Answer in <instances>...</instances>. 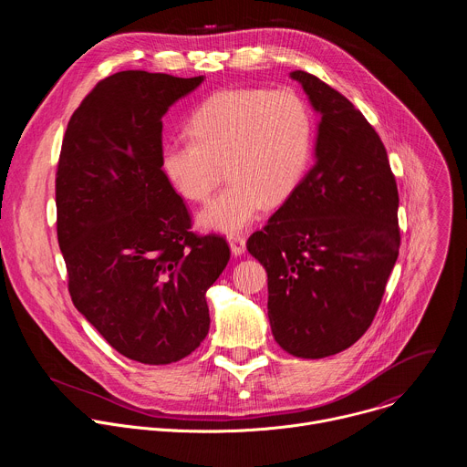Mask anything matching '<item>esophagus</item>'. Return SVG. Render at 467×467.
Returning a JSON list of instances; mask_svg holds the SVG:
<instances>
[{
    "mask_svg": "<svg viewBox=\"0 0 467 467\" xmlns=\"http://www.w3.org/2000/svg\"><path fill=\"white\" fill-rule=\"evenodd\" d=\"M227 240H229V247L234 256H238L245 251V238L242 234H231Z\"/></svg>",
    "mask_w": 467,
    "mask_h": 467,
    "instance_id": "obj_1",
    "label": "esophagus"
}]
</instances>
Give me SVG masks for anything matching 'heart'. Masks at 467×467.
<instances>
[{
    "label": "heart",
    "mask_w": 467,
    "mask_h": 467,
    "mask_svg": "<svg viewBox=\"0 0 467 467\" xmlns=\"http://www.w3.org/2000/svg\"><path fill=\"white\" fill-rule=\"evenodd\" d=\"M192 137L166 140L159 166L190 202H207L223 177L227 188L199 214V223L238 233L283 203L303 181L314 127L306 103L292 90L234 88L213 94L190 116Z\"/></svg>",
    "instance_id": "obj_1"
}]
</instances>
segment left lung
Instances as JSON below:
<instances>
[{
  "mask_svg": "<svg viewBox=\"0 0 467 467\" xmlns=\"http://www.w3.org/2000/svg\"><path fill=\"white\" fill-rule=\"evenodd\" d=\"M319 112L316 162L247 240L268 272L275 342L299 358L351 348L369 328L401 234L386 148L364 114L312 74H290Z\"/></svg>",
  "mask_w": 467,
  "mask_h": 467,
  "instance_id": "obj_1",
  "label": "left lung"
}]
</instances>
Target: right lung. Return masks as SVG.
<instances>
[{"instance_id":"add662e5","label":"right lung","mask_w":467,"mask_h":467,"mask_svg":"<svg viewBox=\"0 0 467 467\" xmlns=\"http://www.w3.org/2000/svg\"><path fill=\"white\" fill-rule=\"evenodd\" d=\"M203 83L142 70L101 79L66 127L57 238L76 308L123 357L177 362L209 335L205 294L225 270L223 236H199L159 166L162 116Z\"/></svg>"}]
</instances>
